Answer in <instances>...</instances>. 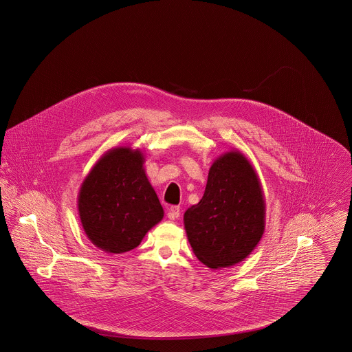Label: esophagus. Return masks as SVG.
<instances>
[{
	"instance_id": "34e87169",
	"label": "esophagus",
	"mask_w": 352,
	"mask_h": 352,
	"mask_svg": "<svg viewBox=\"0 0 352 352\" xmlns=\"http://www.w3.org/2000/svg\"><path fill=\"white\" fill-rule=\"evenodd\" d=\"M181 217V208L179 206H171L168 208V219H178Z\"/></svg>"
}]
</instances>
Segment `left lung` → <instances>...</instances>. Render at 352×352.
I'll return each mask as SVG.
<instances>
[{
	"label": "left lung",
	"instance_id": "8db88e82",
	"mask_svg": "<svg viewBox=\"0 0 352 352\" xmlns=\"http://www.w3.org/2000/svg\"><path fill=\"white\" fill-rule=\"evenodd\" d=\"M184 223L192 252L208 268L234 267L251 254L265 230V199L241 151L212 162L201 201L186 210Z\"/></svg>",
	"mask_w": 352,
	"mask_h": 352
}]
</instances>
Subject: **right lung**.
I'll use <instances>...</instances> for the list:
<instances>
[{"instance_id":"add662e5","label":"right lung","mask_w":352,"mask_h":352,"mask_svg":"<svg viewBox=\"0 0 352 352\" xmlns=\"http://www.w3.org/2000/svg\"><path fill=\"white\" fill-rule=\"evenodd\" d=\"M140 149L116 146L89 170L78 194L79 218L87 237L107 253L140 245L164 219V208L144 168Z\"/></svg>"}]
</instances>
